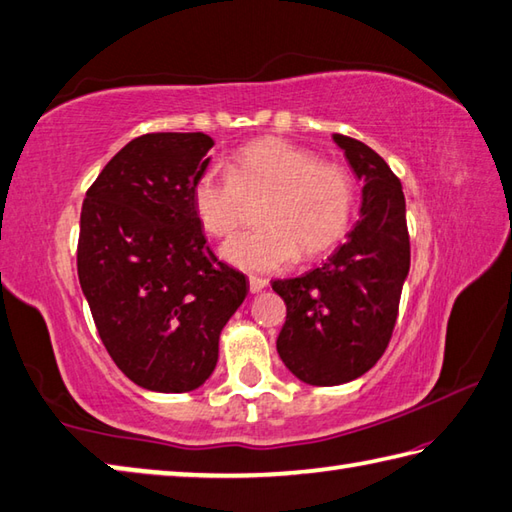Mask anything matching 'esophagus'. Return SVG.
Instances as JSON below:
<instances>
[{
  "mask_svg": "<svg viewBox=\"0 0 512 512\" xmlns=\"http://www.w3.org/2000/svg\"><path fill=\"white\" fill-rule=\"evenodd\" d=\"M248 284H250V293H262V290L268 286V279L253 275V277L248 279Z\"/></svg>",
  "mask_w": 512,
  "mask_h": 512,
  "instance_id": "1",
  "label": "esophagus"
}]
</instances>
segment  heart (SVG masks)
Wrapping results in <instances>:
<instances>
[{"instance_id":"1","label":"heart","mask_w":512,"mask_h":512,"mask_svg":"<svg viewBox=\"0 0 512 512\" xmlns=\"http://www.w3.org/2000/svg\"><path fill=\"white\" fill-rule=\"evenodd\" d=\"M266 195L262 228L246 230L222 246V257L250 273H270L299 257L317 255L346 233L355 206L353 179L335 164H317L306 148L262 139L233 153L224 166H208L193 184L199 222L226 237L242 222L246 197Z\"/></svg>"}]
</instances>
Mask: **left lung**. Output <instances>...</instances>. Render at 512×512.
<instances>
[{
    "mask_svg": "<svg viewBox=\"0 0 512 512\" xmlns=\"http://www.w3.org/2000/svg\"><path fill=\"white\" fill-rule=\"evenodd\" d=\"M335 142L364 184L359 219L322 266L273 282L286 302L277 353L310 386L353 382L377 364L410 270L402 184L370 146L346 135Z\"/></svg>",
    "mask_w": 512,
    "mask_h": 512,
    "instance_id": "left-lung-1",
    "label": "left lung"
}]
</instances>
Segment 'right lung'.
I'll return each mask as SVG.
<instances>
[{"label":"right lung","instance_id":"1","mask_svg":"<svg viewBox=\"0 0 512 512\" xmlns=\"http://www.w3.org/2000/svg\"><path fill=\"white\" fill-rule=\"evenodd\" d=\"M204 133L128 142L88 188L77 275L117 368L153 393H190L213 375L219 335L248 279L213 255L193 206L208 168Z\"/></svg>","mask_w":512,"mask_h":512}]
</instances>
